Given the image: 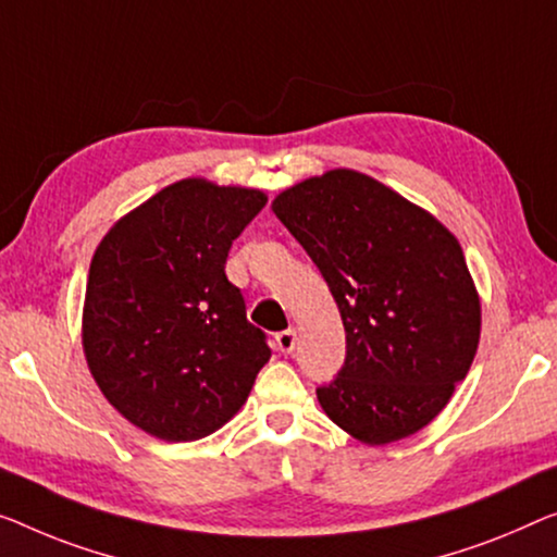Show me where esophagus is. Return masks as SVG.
Here are the masks:
<instances>
[{"label": "esophagus", "mask_w": 557, "mask_h": 557, "mask_svg": "<svg viewBox=\"0 0 557 557\" xmlns=\"http://www.w3.org/2000/svg\"><path fill=\"white\" fill-rule=\"evenodd\" d=\"M275 345H277L280 352H285V355L293 352L295 345H297V330H295V327H287V330L277 332V335H275Z\"/></svg>", "instance_id": "obj_1"}]
</instances>
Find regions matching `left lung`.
Returning a JSON list of instances; mask_svg holds the SVG:
<instances>
[{
  "label": "left lung",
  "mask_w": 557,
  "mask_h": 557,
  "mask_svg": "<svg viewBox=\"0 0 557 557\" xmlns=\"http://www.w3.org/2000/svg\"><path fill=\"white\" fill-rule=\"evenodd\" d=\"M272 212L318 264L345 325V364L318 387L322 410L368 445L418 433L468 375L480 343L460 243L355 170L285 189Z\"/></svg>",
  "instance_id": "left-lung-1"
}]
</instances>
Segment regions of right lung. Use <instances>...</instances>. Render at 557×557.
I'll return each mask as SVG.
<instances>
[{
    "label": "right lung",
    "mask_w": 557,
    "mask_h": 557,
    "mask_svg": "<svg viewBox=\"0 0 557 557\" xmlns=\"http://www.w3.org/2000/svg\"><path fill=\"white\" fill-rule=\"evenodd\" d=\"M260 189L180 180L107 232L89 264L82 345L95 383L132 425L189 443L243 408L270 360L225 275Z\"/></svg>",
    "instance_id": "right-lung-1"
}]
</instances>
